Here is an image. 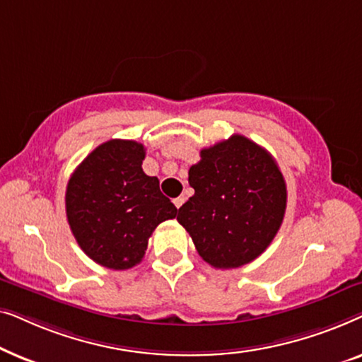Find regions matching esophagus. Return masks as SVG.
I'll use <instances>...</instances> for the list:
<instances>
[{"mask_svg": "<svg viewBox=\"0 0 362 362\" xmlns=\"http://www.w3.org/2000/svg\"><path fill=\"white\" fill-rule=\"evenodd\" d=\"M185 197H182V196H180V197H176V199H173V202H175V206L177 207V209H180V207L182 206V204H185Z\"/></svg>", "mask_w": 362, "mask_h": 362, "instance_id": "obj_1", "label": "esophagus"}]
</instances>
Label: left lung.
<instances>
[{
	"label": "left lung",
	"instance_id": "obj_1",
	"mask_svg": "<svg viewBox=\"0 0 362 362\" xmlns=\"http://www.w3.org/2000/svg\"><path fill=\"white\" fill-rule=\"evenodd\" d=\"M189 185L194 196L180 207L177 222L202 260L237 269L264 254L286 209L284 175L265 148L242 135L204 148L189 168Z\"/></svg>",
	"mask_w": 362,
	"mask_h": 362
}]
</instances>
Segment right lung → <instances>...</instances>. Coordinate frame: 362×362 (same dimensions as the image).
<instances>
[{
  "label": "right lung",
  "instance_id": "right-lung-1",
  "mask_svg": "<svg viewBox=\"0 0 362 362\" xmlns=\"http://www.w3.org/2000/svg\"><path fill=\"white\" fill-rule=\"evenodd\" d=\"M145 146L108 140L72 173L66 214L77 244L98 265L127 270L140 264L158 224L177 209L160 191L156 176L143 171Z\"/></svg>",
  "mask_w": 362,
  "mask_h": 362
}]
</instances>
